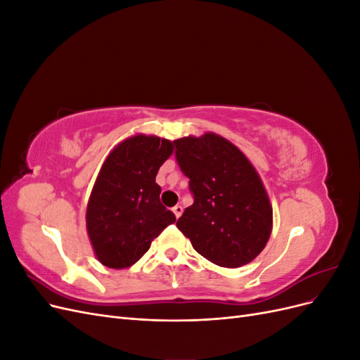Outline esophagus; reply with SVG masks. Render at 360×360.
Masks as SVG:
<instances>
[{"mask_svg": "<svg viewBox=\"0 0 360 360\" xmlns=\"http://www.w3.org/2000/svg\"><path fill=\"white\" fill-rule=\"evenodd\" d=\"M172 213L176 214V217H177V219H179V217H180V216H181V213H183V207H181L180 204L174 205V207H172Z\"/></svg>", "mask_w": 360, "mask_h": 360, "instance_id": "obj_1", "label": "esophagus"}]
</instances>
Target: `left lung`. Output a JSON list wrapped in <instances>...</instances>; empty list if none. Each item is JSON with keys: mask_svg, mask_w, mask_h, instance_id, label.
<instances>
[{"mask_svg": "<svg viewBox=\"0 0 360 360\" xmlns=\"http://www.w3.org/2000/svg\"><path fill=\"white\" fill-rule=\"evenodd\" d=\"M174 144L193 193L177 228L213 264L233 269L250 263L266 248L274 225L259 174L240 148L213 132Z\"/></svg>", "mask_w": 360, "mask_h": 360, "instance_id": "left-lung-1", "label": "left lung"}]
</instances>
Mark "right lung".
<instances>
[{
	"label": "right lung",
	"mask_w": 360,
	"mask_h": 360,
	"mask_svg": "<svg viewBox=\"0 0 360 360\" xmlns=\"http://www.w3.org/2000/svg\"><path fill=\"white\" fill-rule=\"evenodd\" d=\"M174 143L138 134L117 144L97 174L86 204V233L96 258L110 269L135 264L176 216L163 207L158 171Z\"/></svg>",
	"instance_id": "1"
}]
</instances>
